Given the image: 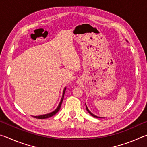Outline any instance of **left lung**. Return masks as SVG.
<instances>
[{
	"label": "left lung",
	"instance_id": "left-lung-1",
	"mask_svg": "<svg viewBox=\"0 0 147 147\" xmlns=\"http://www.w3.org/2000/svg\"><path fill=\"white\" fill-rule=\"evenodd\" d=\"M86 109H87V111H88V112H89V113L91 114V115L92 116H93V117H96V118H101V117H98V116H96V115H94L93 113H92L91 112V111L89 110V109L88 108V107H87V106H86Z\"/></svg>",
	"mask_w": 147,
	"mask_h": 147
}]
</instances>
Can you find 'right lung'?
I'll return each instance as SVG.
<instances>
[{
	"mask_svg": "<svg viewBox=\"0 0 147 147\" xmlns=\"http://www.w3.org/2000/svg\"><path fill=\"white\" fill-rule=\"evenodd\" d=\"M65 90H66V88H65L64 89H63V94H62V97H61L60 102H59L58 106L57 107V108L55 109V110L53 111V112L47 113V114H45V115H39V116H32V117H34V118H36V119H47V118L51 117L54 115L56 113H58V111L59 110V109H60V108H61V105L62 102H63V100L64 94H65Z\"/></svg>",
	"mask_w": 147,
	"mask_h": 147,
	"instance_id": "right-lung-1",
	"label": "right lung"
}]
</instances>
